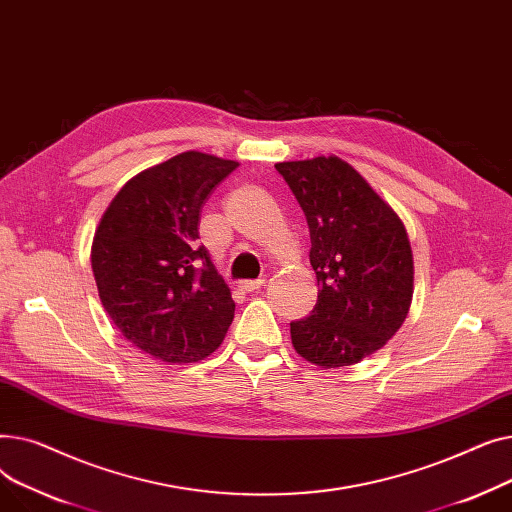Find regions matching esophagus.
Wrapping results in <instances>:
<instances>
[{"label":"esophagus","instance_id":"34e87169","mask_svg":"<svg viewBox=\"0 0 512 512\" xmlns=\"http://www.w3.org/2000/svg\"><path fill=\"white\" fill-rule=\"evenodd\" d=\"M263 286H265V280H242V282H238V288L242 292H255V290H259Z\"/></svg>","mask_w":512,"mask_h":512}]
</instances>
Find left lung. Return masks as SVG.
<instances>
[{"label":"left lung","instance_id":"8db88e82","mask_svg":"<svg viewBox=\"0 0 512 512\" xmlns=\"http://www.w3.org/2000/svg\"><path fill=\"white\" fill-rule=\"evenodd\" d=\"M276 170L311 234L317 303L290 324L292 346L324 369L373 355L405 324L413 301V251L398 213L344 159L319 155Z\"/></svg>","mask_w":512,"mask_h":512}]
</instances>
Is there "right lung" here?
Here are the masks:
<instances>
[{
    "mask_svg": "<svg viewBox=\"0 0 512 512\" xmlns=\"http://www.w3.org/2000/svg\"><path fill=\"white\" fill-rule=\"evenodd\" d=\"M238 161L184 151L130 178L93 236L91 265L103 309L139 351L197 363L234 319L228 284L199 245L201 209Z\"/></svg>",
    "mask_w": 512,
    "mask_h": 512,
    "instance_id": "add662e5",
    "label": "right lung"
}]
</instances>
